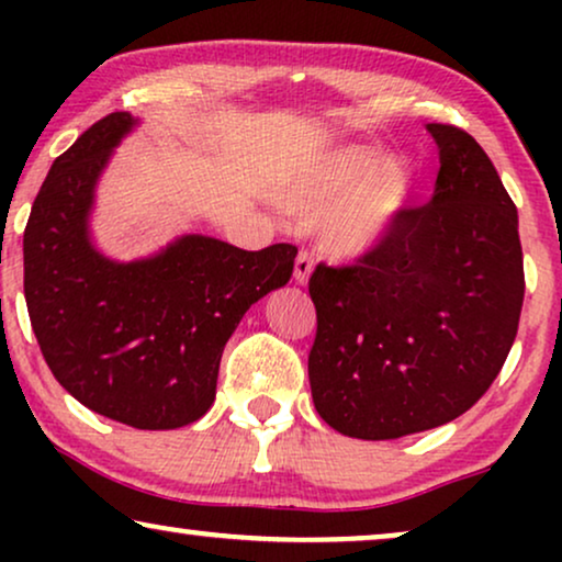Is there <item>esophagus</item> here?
Returning a JSON list of instances; mask_svg holds the SVG:
<instances>
[{"label": "esophagus", "mask_w": 562, "mask_h": 562, "mask_svg": "<svg viewBox=\"0 0 562 562\" xmlns=\"http://www.w3.org/2000/svg\"><path fill=\"white\" fill-rule=\"evenodd\" d=\"M312 268H314V258L310 256V252H306V250L299 252L296 260H294V281L302 283V286H304V283L310 281Z\"/></svg>", "instance_id": "obj_1"}]
</instances>
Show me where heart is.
<instances>
[{
	"instance_id": "obj_1",
	"label": "heart",
	"mask_w": 562,
	"mask_h": 562,
	"mask_svg": "<svg viewBox=\"0 0 562 562\" xmlns=\"http://www.w3.org/2000/svg\"><path fill=\"white\" fill-rule=\"evenodd\" d=\"M414 194L406 160L368 145H337L281 183L289 212L312 220L322 248L335 258H360L386 243Z\"/></svg>"
}]
</instances>
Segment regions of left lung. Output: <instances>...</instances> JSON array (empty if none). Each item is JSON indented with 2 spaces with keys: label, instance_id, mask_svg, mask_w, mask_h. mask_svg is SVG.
Returning a JSON list of instances; mask_svg holds the SVG:
<instances>
[{
  "label": "left lung",
  "instance_id": "8db88e82",
  "mask_svg": "<svg viewBox=\"0 0 562 562\" xmlns=\"http://www.w3.org/2000/svg\"><path fill=\"white\" fill-rule=\"evenodd\" d=\"M440 171L425 206L358 266H317L310 294L314 409L340 435L396 440L448 425L486 394L525 302L519 217L460 127L427 125Z\"/></svg>",
  "mask_w": 562,
  "mask_h": 562
}]
</instances>
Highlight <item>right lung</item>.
<instances>
[{"label": "right lung", "mask_w": 562, "mask_h": 562, "mask_svg": "<svg viewBox=\"0 0 562 562\" xmlns=\"http://www.w3.org/2000/svg\"><path fill=\"white\" fill-rule=\"evenodd\" d=\"M137 125L112 112L53 160L25 240V302L56 381L91 412L137 429L204 417L243 314L286 286L296 248L240 250L181 235L148 258H106L91 237L97 183Z\"/></svg>", "instance_id": "obj_1"}]
</instances>
